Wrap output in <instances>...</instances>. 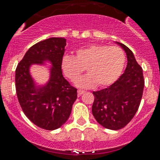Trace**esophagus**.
<instances>
[{
  "label": "esophagus",
  "instance_id": "esophagus-1",
  "mask_svg": "<svg viewBox=\"0 0 160 160\" xmlns=\"http://www.w3.org/2000/svg\"><path fill=\"white\" fill-rule=\"evenodd\" d=\"M84 92H85L82 91V90H78V96H81V95H82Z\"/></svg>",
  "mask_w": 160,
  "mask_h": 160
}]
</instances>
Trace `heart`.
<instances>
[{
  "instance_id": "b5f03b06",
  "label": "heart",
  "mask_w": 160,
  "mask_h": 160,
  "mask_svg": "<svg viewBox=\"0 0 160 160\" xmlns=\"http://www.w3.org/2000/svg\"><path fill=\"white\" fill-rule=\"evenodd\" d=\"M125 59L124 51L119 47L92 45L77 50L74 57L64 56L61 68L66 77L75 82L86 68L88 74L76 82L79 88H92L96 84L99 87H106L119 78Z\"/></svg>"
}]
</instances>
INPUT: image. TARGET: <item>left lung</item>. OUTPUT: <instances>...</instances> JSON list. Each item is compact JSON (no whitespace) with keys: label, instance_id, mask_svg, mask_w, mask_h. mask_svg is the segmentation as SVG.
Instances as JSON below:
<instances>
[{"label":"left lung","instance_id":"1","mask_svg":"<svg viewBox=\"0 0 160 160\" xmlns=\"http://www.w3.org/2000/svg\"><path fill=\"white\" fill-rule=\"evenodd\" d=\"M117 44L126 52V69L109 88L93 92L95 100L92 109L96 121L110 130L122 128L132 119L139 108L145 86L142 68L132 51L122 43Z\"/></svg>","mask_w":160,"mask_h":160}]
</instances>
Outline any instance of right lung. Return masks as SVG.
<instances>
[{"label":"right lung","mask_w":160,"mask_h":160,"mask_svg":"<svg viewBox=\"0 0 160 160\" xmlns=\"http://www.w3.org/2000/svg\"><path fill=\"white\" fill-rule=\"evenodd\" d=\"M66 39L51 38L28 49L15 70V87L18 102L24 114L34 124L46 130H55L70 115L77 99V89L62 74L61 62ZM52 64L50 78L43 86L35 85L30 73L32 64Z\"/></svg>","instance_id":"add662e5"}]
</instances>
